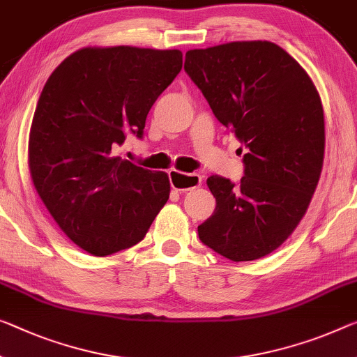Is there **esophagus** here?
I'll list each match as a JSON object with an SVG mask.
<instances>
[{
  "mask_svg": "<svg viewBox=\"0 0 357 357\" xmlns=\"http://www.w3.org/2000/svg\"><path fill=\"white\" fill-rule=\"evenodd\" d=\"M169 180H171L172 188L182 193V191H190L199 186L202 177L199 174H185L172 169V171H169Z\"/></svg>",
  "mask_w": 357,
  "mask_h": 357,
  "instance_id": "1",
  "label": "esophagus"
}]
</instances>
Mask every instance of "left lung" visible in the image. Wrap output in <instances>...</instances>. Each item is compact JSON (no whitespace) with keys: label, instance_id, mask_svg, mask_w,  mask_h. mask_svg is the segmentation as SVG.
<instances>
[{"label":"left lung","instance_id":"8db88e82","mask_svg":"<svg viewBox=\"0 0 357 357\" xmlns=\"http://www.w3.org/2000/svg\"><path fill=\"white\" fill-rule=\"evenodd\" d=\"M185 71L218 121L248 148L238 185L220 175L207 178L217 206L197 234L225 259H261L292 234L319 182L321 97L297 60L270 41L191 49Z\"/></svg>","mask_w":357,"mask_h":357}]
</instances>
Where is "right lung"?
<instances>
[{
	"label": "right lung",
	"instance_id": "1",
	"mask_svg": "<svg viewBox=\"0 0 357 357\" xmlns=\"http://www.w3.org/2000/svg\"><path fill=\"white\" fill-rule=\"evenodd\" d=\"M182 70V52L84 47L46 81L33 116V185L62 231L107 257L140 243L169 199L166 172L123 160L126 135L144 137L146 114Z\"/></svg>",
	"mask_w": 357,
	"mask_h": 357
}]
</instances>
